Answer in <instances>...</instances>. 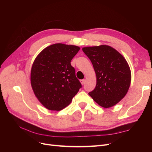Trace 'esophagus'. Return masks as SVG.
Masks as SVG:
<instances>
[{"instance_id":"1","label":"esophagus","mask_w":152,"mask_h":152,"mask_svg":"<svg viewBox=\"0 0 152 152\" xmlns=\"http://www.w3.org/2000/svg\"><path fill=\"white\" fill-rule=\"evenodd\" d=\"M84 81H85L84 79H81V80H80V83H81V84H82V85H84Z\"/></svg>"}]
</instances>
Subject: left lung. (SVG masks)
I'll return each mask as SVG.
<instances>
[{
    "mask_svg": "<svg viewBox=\"0 0 152 152\" xmlns=\"http://www.w3.org/2000/svg\"><path fill=\"white\" fill-rule=\"evenodd\" d=\"M83 51L91 61L97 77L96 87L89 95L103 108L115 106L125 97L131 84V72L126 60L107 45L85 47Z\"/></svg>",
    "mask_w": 152,
    "mask_h": 152,
    "instance_id": "1",
    "label": "left lung"
}]
</instances>
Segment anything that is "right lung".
<instances>
[{
  "mask_svg": "<svg viewBox=\"0 0 152 152\" xmlns=\"http://www.w3.org/2000/svg\"><path fill=\"white\" fill-rule=\"evenodd\" d=\"M80 47L58 43L45 47L35 58L31 84L35 96L47 109L67 107L81 87L71 61Z\"/></svg>",
  "mask_w": 152,
  "mask_h": 152,
  "instance_id": "obj_1",
  "label": "right lung"
}]
</instances>
